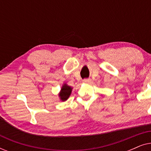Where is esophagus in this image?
Masks as SVG:
<instances>
[{
	"label": "esophagus",
	"instance_id": "1",
	"mask_svg": "<svg viewBox=\"0 0 151 151\" xmlns=\"http://www.w3.org/2000/svg\"><path fill=\"white\" fill-rule=\"evenodd\" d=\"M83 82H84V83H90L91 79H84Z\"/></svg>",
	"mask_w": 151,
	"mask_h": 151
}]
</instances>
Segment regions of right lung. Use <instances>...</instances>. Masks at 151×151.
Returning a JSON list of instances; mask_svg holds the SVG:
<instances>
[{
    "instance_id": "1",
    "label": "right lung",
    "mask_w": 151,
    "mask_h": 151,
    "mask_svg": "<svg viewBox=\"0 0 151 151\" xmlns=\"http://www.w3.org/2000/svg\"><path fill=\"white\" fill-rule=\"evenodd\" d=\"M72 89H73V88L71 86H69L66 83L63 84V85L61 87L60 91L58 94L60 100L63 101V102L67 100L69 98L70 95L71 93Z\"/></svg>"
}]
</instances>
